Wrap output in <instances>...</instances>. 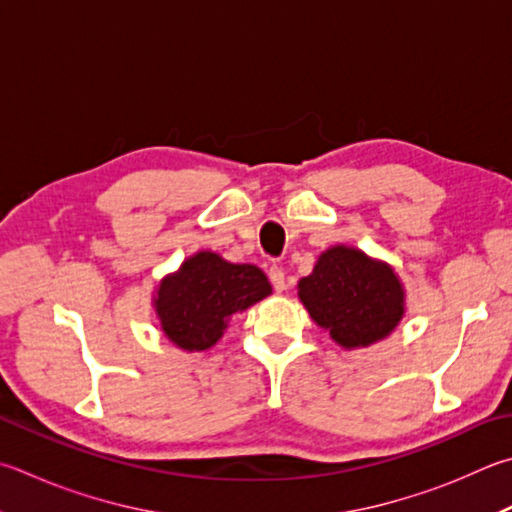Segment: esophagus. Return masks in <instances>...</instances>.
<instances>
[{
	"mask_svg": "<svg viewBox=\"0 0 512 512\" xmlns=\"http://www.w3.org/2000/svg\"><path fill=\"white\" fill-rule=\"evenodd\" d=\"M268 280H271L273 288L277 293H282L286 288V280H284V271L280 266H271V271H268Z\"/></svg>",
	"mask_w": 512,
	"mask_h": 512,
	"instance_id": "34e87169",
	"label": "esophagus"
}]
</instances>
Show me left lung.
<instances>
[{"label":"left lung","instance_id":"1","mask_svg":"<svg viewBox=\"0 0 512 512\" xmlns=\"http://www.w3.org/2000/svg\"><path fill=\"white\" fill-rule=\"evenodd\" d=\"M306 311L345 349L387 338L405 313V291L392 266L362 250L333 246L297 284Z\"/></svg>","mask_w":512,"mask_h":512}]
</instances>
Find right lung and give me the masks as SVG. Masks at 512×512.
I'll use <instances>...</instances> for the list:
<instances>
[{
  "label": "right lung",
  "mask_w": 512,
  "mask_h": 512,
  "mask_svg": "<svg viewBox=\"0 0 512 512\" xmlns=\"http://www.w3.org/2000/svg\"><path fill=\"white\" fill-rule=\"evenodd\" d=\"M266 275L253 264H230L210 250L185 259L156 288L154 309L176 347L206 351L224 336L230 318L271 295Z\"/></svg>",
  "instance_id": "obj_1"
}]
</instances>
